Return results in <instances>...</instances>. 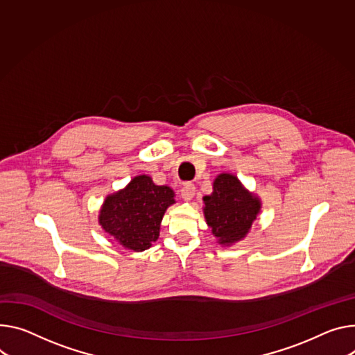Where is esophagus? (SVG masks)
Segmentation results:
<instances>
[{"label":"esophagus","mask_w":355,"mask_h":355,"mask_svg":"<svg viewBox=\"0 0 355 355\" xmlns=\"http://www.w3.org/2000/svg\"><path fill=\"white\" fill-rule=\"evenodd\" d=\"M196 196V185L191 184V182H187L182 189H181V197L184 201H191L192 198H194Z\"/></svg>","instance_id":"obj_1"}]
</instances>
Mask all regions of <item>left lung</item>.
<instances>
[{
	"mask_svg": "<svg viewBox=\"0 0 355 355\" xmlns=\"http://www.w3.org/2000/svg\"><path fill=\"white\" fill-rule=\"evenodd\" d=\"M202 201L204 218L220 246L243 241L262 209L261 198L231 173L216 175L212 194L205 196Z\"/></svg>",
	"mask_w": 355,
	"mask_h": 355,
	"instance_id": "left-lung-1",
	"label": "left lung"
}]
</instances>
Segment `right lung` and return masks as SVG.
<instances>
[{"instance_id": "obj_1", "label": "right lung", "mask_w": 355, "mask_h": 355, "mask_svg": "<svg viewBox=\"0 0 355 355\" xmlns=\"http://www.w3.org/2000/svg\"><path fill=\"white\" fill-rule=\"evenodd\" d=\"M174 191L154 184L150 175H137L124 188L109 194L99 211V225L120 246L143 252L159 236L161 220L175 204Z\"/></svg>"}]
</instances>
